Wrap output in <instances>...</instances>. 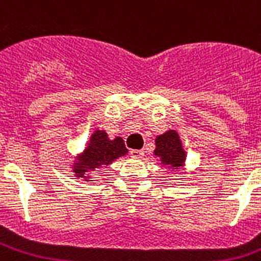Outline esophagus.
Returning <instances> with one entry per match:
<instances>
[{
    "label": "esophagus",
    "instance_id": "1",
    "mask_svg": "<svg viewBox=\"0 0 261 261\" xmlns=\"http://www.w3.org/2000/svg\"><path fill=\"white\" fill-rule=\"evenodd\" d=\"M130 154L133 159H141V157H143V150H137V149H134V150H130Z\"/></svg>",
    "mask_w": 261,
    "mask_h": 261
}]
</instances>
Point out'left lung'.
I'll list each match as a JSON object with an SVG mask.
<instances>
[{
	"label": "left lung",
	"mask_w": 261,
	"mask_h": 261,
	"mask_svg": "<svg viewBox=\"0 0 261 261\" xmlns=\"http://www.w3.org/2000/svg\"><path fill=\"white\" fill-rule=\"evenodd\" d=\"M154 155L168 169L180 171L186 165V150L176 130H168L155 138Z\"/></svg>",
	"instance_id": "obj_1"
}]
</instances>
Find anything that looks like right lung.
I'll use <instances>...</instances> for the list:
<instances>
[{"label":"right lung","instance_id":"add662e5","mask_svg":"<svg viewBox=\"0 0 261 261\" xmlns=\"http://www.w3.org/2000/svg\"><path fill=\"white\" fill-rule=\"evenodd\" d=\"M128 153L124 146V141L120 137L111 139L104 130H96L90 135L87 146L81 153L74 155L71 164V171L77 178L84 181L90 180V173L101 169L102 167H110L111 164Z\"/></svg>","mask_w":261,"mask_h":261}]
</instances>
